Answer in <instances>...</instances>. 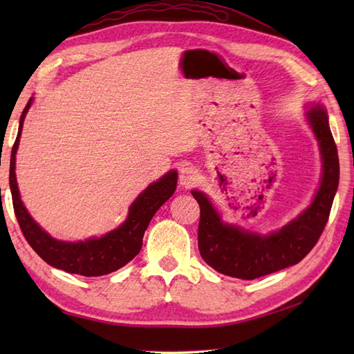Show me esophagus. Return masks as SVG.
Segmentation results:
<instances>
[{
  "instance_id": "34e87169",
  "label": "esophagus",
  "mask_w": 354,
  "mask_h": 354,
  "mask_svg": "<svg viewBox=\"0 0 354 354\" xmlns=\"http://www.w3.org/2000/svg\"><path fill=\"white\" fill-rule=\"evenodd\" d=\"M199 181V173L196 171V169L192 167V165H184L179 171V184L185 189H190V187H194Z\"/></svg>"
}]
</instances>
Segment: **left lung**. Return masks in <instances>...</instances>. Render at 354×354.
Returning <instances> with one entry per match:
<instances>
[{
    "label": "left lung",
    "instance_id": "left-lung-1",
    "mask_svg": "<svg viewBox=\"0 0 354 354\" xmlns=\"http://www.w3.org/2000/svg\"><path fill=\"white\" fill-rule=\"evenodd\" d=\"M306 115L319 142L322 179L309 208L281 230L269 236H260L223 223L205 194L192 192L201 207L199 252L207 265L217 272L242 280H254L297 265L317 245L326 228L339 184V158L330 132L327 111L321 104H315Z\"/></svg>",
    "mask_w": 354,
    "mask_h": 354
}]
</instances>
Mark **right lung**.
Instances as JSON below:
<instances>
[{
    "label": "right lung",
    "mask_w": 354,
    "mask_h": 354,
    "mask_svg": "<svg viewBox=\"0 0 354 354\" xmlns=\"http://www.w3.org/2000/svg\"><path fill=\"white\" fill-rule=\"evenodd\" d=\"M32 102L33 99H30L22 111L18 137L12 147L9 175L13 209L22 234L35 252L53 268L84 277H100L114 272L127 265L141 251L142 236H145V231L153 214L176 190L178 173L170 170L156 183L150 184L129 207L127 219L117 230L109 231L108 234L88 239L85 242H62V240L53 239L32 219L26 207L22 205L17 184V173H15V158H17L19 146L22 123H24Z\"/></svg>",
    "instance_id": "right-lung-1"
}]
</instances>
